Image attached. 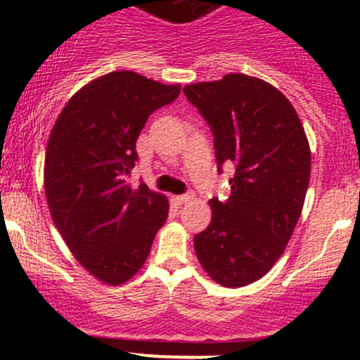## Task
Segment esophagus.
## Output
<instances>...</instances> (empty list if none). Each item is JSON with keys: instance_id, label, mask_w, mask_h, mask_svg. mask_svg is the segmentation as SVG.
<instances>
[{"instance_id": "1", "label": "esophagus", "mask_w": 360, "mask_h": 360, "mask_svg": "<svg viewBox=\"0 0 360 360\" xmlns=\"http://www.w3.org/2000/svg\"><path fill=\"white\" fill-rule=\"evenodd\" d=\"M189 200H193V193H188V194H179V196H174V203L176 205H184L188 203Z\"/></svg>"}]
</instances>
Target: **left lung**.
Here are the masks:
<instances>
[{"label": "left lung", "instance_id": "left-lung-1", "mask_svg": "<svg viewBox=\"0 0 360 360\" xmlns=\"http://www.w3.org/2000/svg\"><path fill=\"white\" fill-rule=\"evenodd\" d=\"M208 122L218 172L232 162V194L210 200L212 221L194 235V252L214 283L242 288L272 269L295 232L311 172L303 123L269 82L233 72L184 86Z\"/></svg>", "mask_w": 360, "mask_h": 360}]
</instances>
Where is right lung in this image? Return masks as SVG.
I'll return each mask as SVG.
<instances>
[{"instance_id": "1", "label": "right lung", "mask_w": 360, "mask_h": 360, "mask_svg": "<svg viewBox=\"0 0 360 360\" xmlns=\"http://www.w3.org/2000/svg\"><path fill=\"white\" fill-rule=\"evenodd\" d=\"M179 93V84L115 71L82 86L53 123L44 166L49 210L77 262L106 284L137 274L167 220V198L146 184L134 189L127 176L147 118Z\"/></svg>"}]
</instances>
